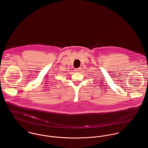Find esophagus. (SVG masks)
Here are the masks:
<instances>
[{
    "label": "esophagus",
    "instance_id": "esophagus-1",
    "mask_svg": "<svg viewBox=\"0 0 148 148\" xmlns=\"http://www.w3.org/2000/svg\"><path fill=\"white\" fill-rule=\"evenodd\" d=\"M80 70V68L75 69H74V71H75V72H79Z\"/></svg>",
    "mask_w": 148,
    "mask_h": 148
}]
</instances>
